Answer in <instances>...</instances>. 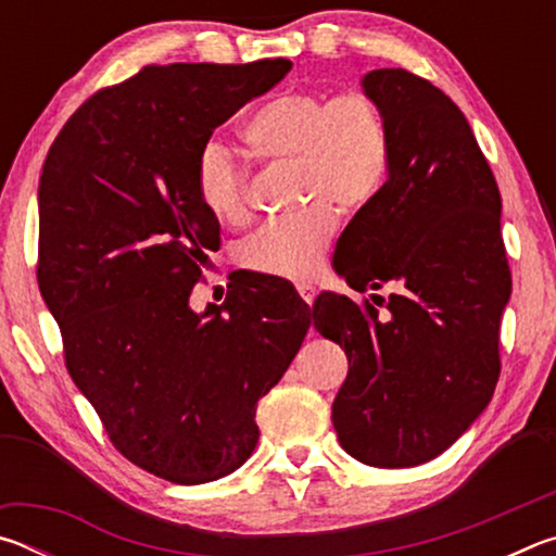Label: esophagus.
<instances>
[{
	"instance_id": "1",
	"label": "esophagus",
	"mask_w": 556,
	"mask_h": 556,
	"mask_svg": "<svg viewBox=\"0 0 556 556\" xmlns=\"http://www.w3.org/2000/svg\"><path fill=\"white\" fill-rule=\"evenodd\" d=\"M296 291H299V296L306 301V304H312V301H314V291H316L314 285H308V281H299Z\"/></svg>"
}]
</instances>
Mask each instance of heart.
<instances>
[{
    "label": "heart",
    "mask_w": 556,
    "mask_h": 556,
    "mask_svg": "<svg viewBox=\"0 0 556 556\" xmlns=\"http://www.w3.org/2000/svg\"><path fill=\"white\" fill-rule=\"evenodd\" d=\"M242 137L255 162H291L296 201L306 205L287 218L262 223L240 242L238 257L262 275L312 277L333 238V205L343 213L361 211L388 178L390 135L380 100L365 88L333 96L289 90L244 122ZM193 181L213 218H244L250 172L228 144L208 139L201 147Z\"/></svg>",
    "instance_id": "heart-1"
}]
</instances>
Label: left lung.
Listing matches in <instances>:
<instances>
[{"instance_id": "8db88e82", "label": "left lung", "mask_w": 556, "mask_h": 556, "mask_svg": "<svg viewBox=\"0 0 556 556\" xmlns=\"http://www.w3.org/2000/svg\"><path fill=\"white\" fill-rule=\"evenodd\" d=\"M363 88L384 110L390 168L333 267L361 294L400 289L363 304L321 294L314 326L348 355L333 400L341 446L368 466L407 468L446 451L491 402L513 279L501 191L456 102L402 68L370 71Z\"/></svg>"}]
</instances>
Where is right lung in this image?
<instances>
[{
  "label": "right lung",
  "instance_id": "1",
  "mask_svg": "<svg viewBox=\"0 0 556 556\" xmlns=\"http://www.w3.org/2000/svg\"><path fill=\"white\" fill-rule=\"evenodd\" d=\"M289 71L287 59L144 65L83 102L43 164L36 277L65 368L112 446L178 485L250 458L257 402L312 326L281 285H232L220 306H188L205 250L220 244L195 156Z\"/></svg>",
  "mask_w": 556,
  "mask_h": 556
}]
</instances>
